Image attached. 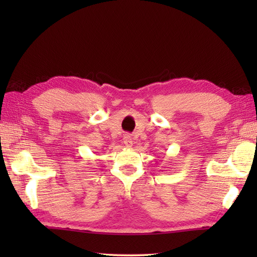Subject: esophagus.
I'll return each instance as SVG.
<instances>
[{"instance_id":"34e87169","label":"esophagus","mask_w":257,"mask_h":257,"mask_svg":"<svg viewBox=\"0 0 257 257\" xmlns=\"http://www.w3.org/2000/svg\"><path fill=\"white\" fill-rule=\"evenodd\" d=\"M123 145L127 147V148L133 147V139H132V137H130V136H128V135L124 136V137H123Z\"/></svg>"}]
</instances>
